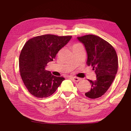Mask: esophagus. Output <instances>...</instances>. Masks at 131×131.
Masks as SVG:
<instances>
[{
  "mask_svg": "<svg viewBox=\"0 0 131 131\" xmlns=\"http://www.w3.org/2000/svg\"><path fill=\"white\" fill-rule=\"evenodd\" d=\"M71 78L73 79L74 81L75 82H78L79 81L81 80V79L80 78H78V77H71Z\"/></svg>",
  "mask_w": 131,
  "mask_h": 131,
  "instance_id": "obj_1",
  "label": "esophagus"
}]
</instances>
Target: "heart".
<instances>
[{
	"label": "heart",
	"instance_id": "obj_1",
	"mask_svg": "<svg viewBox=\"0 0 131 131\" xmlns=\"http://www.w3.org/2000/svg\"><path fill=\"white\" fill-rule=\"evenodd\" d=\"M79 43H75V44H74L73 45V47H75V46H77V45H79Z\"/></svg>",
	"mask_w": 131,
	"mask_h": 131
}]
</instances>
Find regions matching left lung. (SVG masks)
I'll return each mask as SVG.
<instances>
[{
  "label": "left lung",
  "mask_w": 131,
  "mask_h": 131,
  "mask_svg": "<svg viewBox=\"0 0 131 131\" xmlns=\"http://www.w3.org/2000/svg\"><path fill=\"white\" fill-rule=\"evenodd\" d=\"M88 53L87 65L91 66L96 75L95 81L89 80L90 90L85 95L96 99L106 93L114 81L118 68V59L114 48L103 38L93 35L78 37Z\"/></svg>",
  "instance_id": "8db88e82"
}]
</instances>
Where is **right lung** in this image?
Here are the masks:
<instances>
[{"mask_svg":"<svg viewBox=\"0 0 131 131\" xmlns=\"http://www.w3.org/2000/svg\"><path fill=\"white\" fill-rule=\"evenodd\" d=\"M71 37L48 34L33 37L25 43L19 56V71L24 85L32 95L40 98L49 96L65 79L52 75L45 68Z\"/></svg>","mask_w":131,"mask_h":131,"instance_id":"right-lung-1","label":"right lung"}]
</instances>
